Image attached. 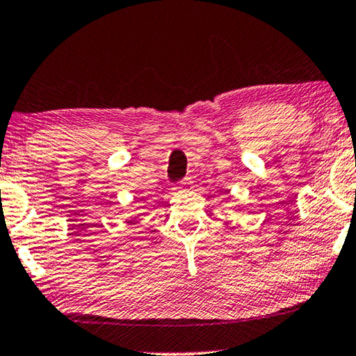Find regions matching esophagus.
<instances>
[{"mask_svg": "<svg viewBox=\"0 0 356 356\" xmlns=\"http://www.w3.org/2000/svg\"><path fill=\"white\" fill-rule=\"evenodd\" d=\"M183 184H184V186H188V181H184Z\"/></svg>", "mask_w": 356, "mask_h": 356, "instance_id": "esophagus-1", "label": "esophagus"}]
</instances>
